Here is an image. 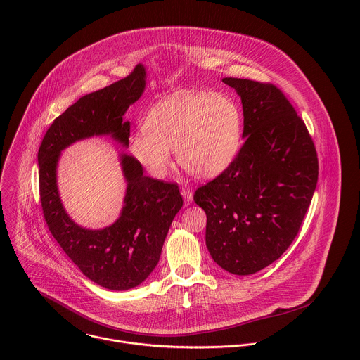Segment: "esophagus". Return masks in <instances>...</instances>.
<instances>
[{
    "label": "esophagus",
    "instance_id": "obj_1",
    "mask_svg": "<svg viewBox=\"0 0 360 360\" xmlns=\"http://www.w3.org/2000/svg\"><path fill=\"white\" fill-rule=\"evenodd\" d=\"M181 195L184 198V204L186 205H190L193 202V193L188 190V188H184L181 190Z\"/></svg>",
    "mask_w": 360,
    "mask_h": 360
}]
</instances>
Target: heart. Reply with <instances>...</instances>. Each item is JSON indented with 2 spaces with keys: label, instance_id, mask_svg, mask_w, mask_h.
Segmentation results:
<instances>
[{
  "label": "heart",
  "instance_id": "heart-1",
  "mask_svg": "<svg viewBox=\"0 0 360 360\" xmlns=\"http://www.w3.org/2000/svg\"><path fill=\"white\" fill-rule=\"evenodd\" d=\"M243 116L223 93L179 91L150 109L144 130L129 141L130 153L155 179H163L170 151L193 177L210 180L226 172L241 147Z\"/></svg>",
  "mask_w": 360,
  "mask_h": 360
}]
</instances>
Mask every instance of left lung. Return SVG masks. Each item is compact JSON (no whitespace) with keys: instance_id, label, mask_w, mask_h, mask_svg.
<instances>
[{"instance_id":"8db88e82","label":"left lung","mask_w":360,"mask_h":360,"mask_svg":"<svg viewBox=\"0 0 360 360\" xmlns=\"http://www.w3.org/2000/svg\"><path fill=\"white\" fill-rule=\"evenodd\" d=\"M241 97L244 144L230 167L200 187L212 259L237 276L281 257L297 237L317 184L319 163L304 120L273 84L224 77Z\"/></svg>"}]
</instances>
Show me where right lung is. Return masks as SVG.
<instances>
[{
  "mask_svg": "<svg viewBox=\"0 0 360 360\" xmlns=\"http://www.w3.org/2000/svg\"><path fill=\"white\" fill-rule=\"evenodd\" d=\"M146 79V68L137 65L127 77L82 97L53 120L37 156L41 207L53 238L87 278L113 291L134 288L153 273L169 227L183 206L179 187L144 176L134 156L119 154L127 183L120 216L108 227L91 230L66 213L56 167L65 148L94 136H110L127 148L130 122L123 116L143 96Z\"/></svg>",
  "mask_w": 360,
  "mask_h": 360,
  "instance_id": "right-lung-1",
  "label": "right lung"
}]
</instances>
